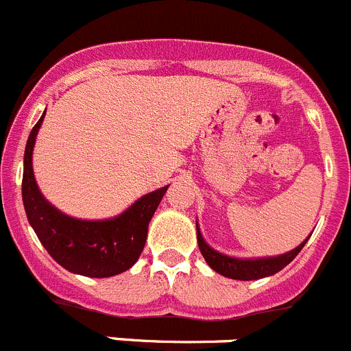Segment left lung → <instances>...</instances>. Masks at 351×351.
<instances>
[{"instance_id": "left-lung-1", "label": "left lung", "mask_w": 351, "mask_h": 351, "mask_svg": "<svg viewBox=\"0 0 351 351\" xmlns=\"http://www.w3.org/2000/svg\"><path fill=\"white\" fill-rule=\"evenodd\" d=\"M196 236H198V246L203 258L206 260V263L215 272H219L223 278L238 279V281H255V279L269 278V276H274V274H278L279 270L285 269L302 252V248L312 234L291 252H286L278 256H260V258H236V256H229L217 252L212 246L206 245L202 231H199L198 222H196Z\"/></svg>"}]
</instances>
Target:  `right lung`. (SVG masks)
Instances as JSON below:
<instances>
[{
    "mask_svg": "<svg viewBox=\"0 0 351 351\" xmlns=\"http://www.w3.org/2000/svg\"><path fill=\"white\" fill-rule=\"evenodd\" d=\"M45 115L46 110L32 128L23 155L22 199L29 223L46 252L69 272L86 278H112L125 272L138 262L149 220L170 184L141 196L112 219L82 220L60 212L39 191L32 170L36 136Z\"/></svg>",
    "mask_w": 351,
    "mask_h": 351,
    "instance_id": "add662e5",
    "label": "right lung"
}]
</instances>
